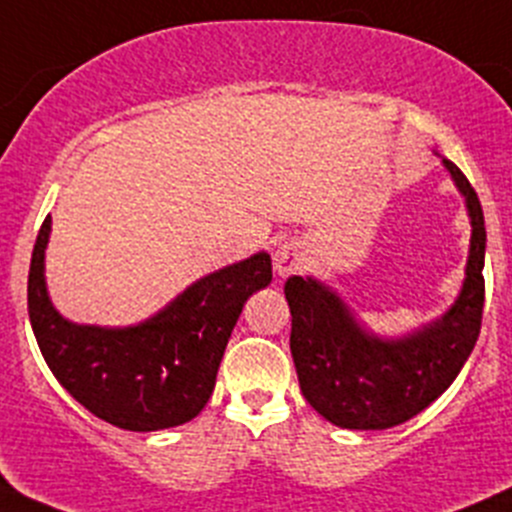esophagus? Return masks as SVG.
<instances>
[{
    "label": "esophagus",
    "instance_id": "1",
    "mask_svg": "<svg viewBox=\"0 0 512 512\" xmlns=\"http://www.w3.org/2000/svg\"><path fill=\"white\" fill-rule=\"evenodd\" d=\"M304 262V255L302 250H299L297 242H285V245H280V250L275 252V270L280 277H287L292 275V272H297L299 267H302Z\"/></svg>",
    "mask_w": 512,
    "mask_h": 512
}]
</instances>
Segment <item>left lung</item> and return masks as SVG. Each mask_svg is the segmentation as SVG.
<instances>
[{
  "instance_id": "1",
  "label": "left lung",
  "mask_w": 512,
  "mask_h": 512,
  "mask_svg": "<svg viewBox=\"0 0 512 512\" xmlns=\"http://www.w3.org/2000/svg\"><path fill=\"white\" fill-rule=\"evenodd\" d=\"M443 165L466 198L473 227L466 280L443 317L406 337L381 339L314 277L294 275L285 282L299 389L334 426L384 431L409 421L453 384L476 347L485 302L483 208L461 168L446 158Z\"/></svg>"
}]
</instances>
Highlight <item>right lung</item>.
I'll return each mask as SVG.
<instances>
[{
	"label": "right lung",
	"mask_w": 512,
	"mask_h": 512,
	"mask_svg": "<svg viewBox=\"0 0 512 512\" xmlns=\"http://www.w3.org/2000/svg\"><path fill=\"white\" fill-rule=\"evenodd\" d=\"M49 232L46 218L27 297L36 344L59 384L91 414L126 431H160L198 416L242 307L272 282L270 255L257 252L203 277L146 322L108 329L74 324L54 309L44 280Z\"/></svg>",
	"instance_id": "1"
}]
</instances>
